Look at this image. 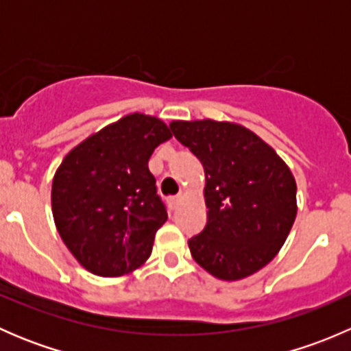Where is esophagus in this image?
<instances>
[{
  "label": "esophagus",
  "instance_id": "34e87169",
  "mask_svg": "<svg viewBox=\"0 0 351 351\" xmlns=\"http://www.w3.org/2000/svg\"><path fill=\"white\" fill-rule=\"evenodd\" d=\"M180 200H182V197H180V195H175V197H169V198H168V204H169V208H173V210H175V208H176V207H178Z\"/></svg>",
  "mask_w": 351,
  "mask_h": 351
}]
</instances>
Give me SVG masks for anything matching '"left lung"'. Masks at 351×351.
Instances as JSON below:
<instances>
[{
  "mask_svg": "<svg viewBox=\"0 0 351 351\" xmlns=\"http://www.w3.org/2000/svg\"><path fill=\"white\" fill-rule=\"evenodd\" d=\"M173 136L205 171L207 224L190 253L221 280H241L270 263L297 215V185L284 159L246 127L217 120H173Z\"/></svg>",
  "mask_w": 351,
  "mask_h": 351,
  "instance_id": "obj_1",
  "label": "left lung"
}]
</instances>
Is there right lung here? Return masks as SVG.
<instances>
[{
  "label": "right lung",
  "mask_w": 351,
  "mask_h": 351,
  "mask_svg": "<svg viewBox=\"0 0 351 351\" xmlns=\"http://www.w3.org/2000/svg\"><path fill=\"white\" fill-rule=\"evenodd\" d=\"M168 139L158 117L130 113L62 159L52 180V215L67 250L91 274L120 277L151 256L168 214L147 162Z\"/></svg>",
  "instance_id": "right-lung-1"
}]
</instances>
